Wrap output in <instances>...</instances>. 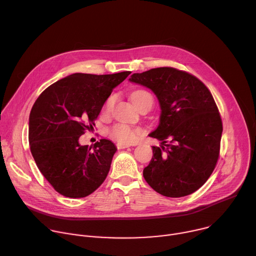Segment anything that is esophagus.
Wrapping results in <instances>:
<instances>
[{"label": "esophagus", "instance_id": "obj_1", "mask_svg": "<svg viewBox=\"0 0 256 256\" xmlns=\"http://www.w3.org/2000/svg\"><path fill=\"white\" fill-rule=\"evenodd\" d=\"M116 147H118V150H122V149H126V148H128L130 146H128V144H120V142H118V144H116Z\"/></svg>", "mask_w": 256, "mask_h": 256}]
</instances>
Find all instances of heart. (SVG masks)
Listing matches in <instances>:
<instances>
[{
    "label": "heart",
    "instance_id": "1",
    "mask_svg": "<svg viewBox=\"0 0 256 256\" xmlns=\"http://www.w3.org/2000/svg\"><path fill=\"white\" fill-rule=\"evenodd\" d=\"M130 97L136 107H138L140 105V103L144 102L146 99H148V98L152 99V96L150 95V93H148L147 91H144V90L134 91ZM114 102V96L109 97L104 104V112L110 110ZM140 134V130L138 128H136L126 124H116L114 126H112L110 130H109V134H110V136L114 140H116L120 144L132 142Z\"/></svg>",
    "mask_w": 256,
    "mask_h": 256
}]
</instances>
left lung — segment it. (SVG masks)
I'll return each mask as SVG.
<instances>
[{
  "instance_id": "1",
  "label": "left lung",
  "mask_w": 256,
  "mask_h": 256,
  "mask_svg": "<svg viewBox=\"0 0 256 256\" xmlns=\"http://www.w3.org/2000/svg\"><path fill=\"white\" fill-rule=\"evenodd\" d=\"M130 81L151 89L161 107L159 126L149 136L162 146L152 147L144 180L168 198L196 192L220 156L223 124L212 93L194 75L170 66L136 72Z\"/></svg>"
}]
</instances>
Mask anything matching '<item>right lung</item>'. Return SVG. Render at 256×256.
Returning <instances> with one entry per match:
<instances>
[{"instance_id": "obj_1", "label": "right lung", "mask_w": 256, "mask_h": 256, "mask_svg": "<svg viewBox=\"0 0 256 256\" xmlns=\"http://www.w3.org/2000/svg\"><path fill=\"white\" fill-rule=\"evenodd\" d=\"M130 72L112 75L76 72L48 87L29 116L30 151L40 171L64 196L85 198L105 180L116 152L106 138L93 147L79 138L94 124L114 88Z\"/></svg>"}]
</instances>
